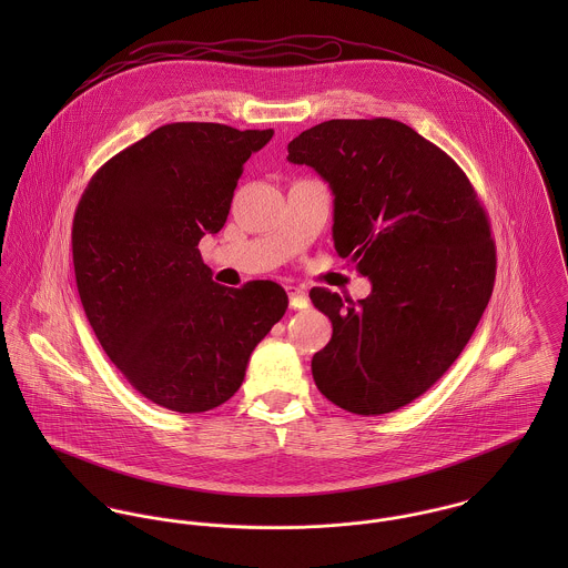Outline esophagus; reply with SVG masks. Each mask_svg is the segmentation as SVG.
<instances>
[{
  "label": "esophagus",
  "instance_id": "esophagus-1",
  "mask_svg": "<svg viewBox=\"0 0 568 568\" xmlns=\"http://www.w3.org/2000/svg\"><path fill=\"white\" fill-rule=\"evenodd\" d=\"M288 291V297H291V308H308V295H306V291L304 288H300V286H288L286 288Z\"/></svg>",
  "mask_w": 568,
  "mask_h": 568
}]
</instances>
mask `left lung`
Wrapping results in <instances>:
<instances>
[{"instance_id":"obj_1","label":"left lung","mask_w":568,"mask_h":568,"mask_svg":"<svg viewBox=\"0 0 568 568\" xmlns=\"http://www.w3.org/2000/svg\"><path fill=\"white\" fill-rule=\"evenodd\" d=\"M334 194L332 239L372 280L365 300L313 288L332 338L313 356L320 392L356 415L413 403L457 361L496 277V246L466 172L389 118L327 120L288 144Z\"/></svg>"}]
</instances>
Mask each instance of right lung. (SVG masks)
Returning a JSON list of instances; mask_svg holds the SVG:
<instances>
[{
	"instance_id": "1",
	"label": "right lung",
	"mask_w": 568,
	"mask_h": 568,
	"mask_svg": "<svg viewBox=\"0 0 568 568\" xmlns=\"http://www.w3.org/2000/svg\"><path fill=\"white\" fill-rule=\"evenodd\" d=\"M271 138L273 129L165 124L100 165L82 192L72 255L84 315L155 405L203 413L227 403L288 308L271 280L216 284L199 251L223 230L244 162Z\"/></svg>"
}]
</instances>
